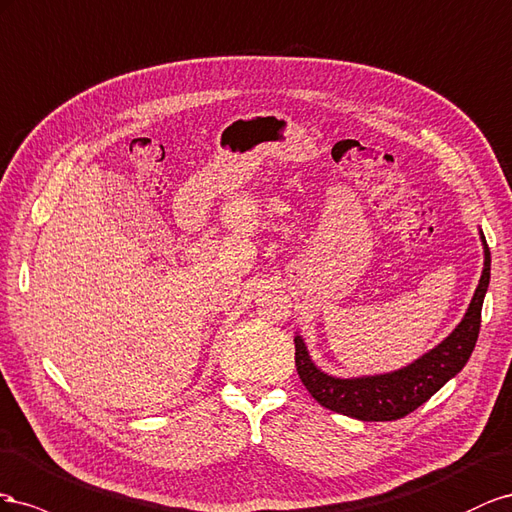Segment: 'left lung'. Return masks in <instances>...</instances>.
<instances>
[{"instance_id": "8db88e82", "label": "left lung", "mask_w": 512, "mask_h": 512, "mask_svg": "<svg viewBox=\"0 0 512 512\" xmlns=\"http://www.w3.org/2000/svg\"><path fill=\"white\" fill-rule=\"evenodd\" d=\"M478 233L480 242H483L485 261L478 287L463 319L444 341L405 367L360 377L330 375L313 362L309 347H306L300 332H296V369L302 384L319 405L364 422L397 420L427 403L437 390L465 367L478 339L480 311H483V300L491 279V253L483 231L478 229Z\"/></svg>"}]
</instances>
